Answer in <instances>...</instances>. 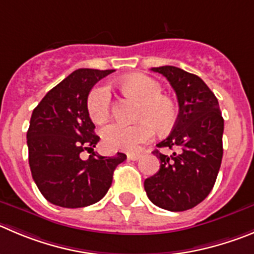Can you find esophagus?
<instances>
[{"mask_svg":"<svg viewBox=\"0 0 254 254\" xmlns=\"http://www.w3.org/2000/svg\"><path fill=\"white\" fill-rule=\"evenodd\" d=\"M140 158H141L140 154H127V159L132 160V162H135V160H139Z\"/></svg>","mask_w":254,"mask_h":254,"instance_id":"34e87169","label":"esophagus"}]
</instances>
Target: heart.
Here are the masks:
<instances>
[{
    "instance_id": "obj_1",
    "label": "heart",
    "mask_w": 254,
    "mask_h": 254,
    "mask_svg": "<svg viewBox=\"0 0 254 254\" xmlns=\"http://www.w3.org/2000/svg\"><path fill=\"white\" fill-rule=\"evenodd\" d=\"M127 94L135 95L141 100L136 124L114 122L101 129L103 143L108 150H124L132 153L144 143L153 139L155 127L159 131L172 129L178 119L174 101L162 94L159 82L143 73H134L119 81ZM87 114L92 122L103 123L108 119L111 109L110 91L104 85H96L87 95Z\"/></svg>"
}]
</instances>
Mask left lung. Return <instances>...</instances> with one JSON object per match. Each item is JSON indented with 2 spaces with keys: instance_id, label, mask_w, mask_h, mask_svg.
Here are the masks:
<instances>
[{
  "instance_id": "obj_1",
  "label": "left lung",
  "mask_w": 254,
  "mask_h": 254,
  "mask_svg": "<svg viewBox=\"0 0 254 254\" xmlns=\"http://www.w3.org/2000/svg\"><path fill=\"white\" fill-rule=\"evenodd\" d=\"M151 70L167 77L179 104L172 132L156 146L177 148L178 153L153 151L160 169L145 179L144 188L155 205L183 212L203 202L213 189L223 156L224 120L215 95L200 77L175 66Z\"/></svg>"
}]
</instances>
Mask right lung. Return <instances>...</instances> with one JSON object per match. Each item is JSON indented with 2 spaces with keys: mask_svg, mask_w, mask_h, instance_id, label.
<instances>
[{
  "mask_svg": "<svg viewBox=\"0 0 254 254\" xmlns=\"http://www.w3.org/2000/svg\"><path fill=\"white\" fill-rule=\"evenodd\" d=\"M114 70L79 68L52 87L34 109L27 130L28 164L42 195L52 204L82 208L99 202L113 183L114 170L127 159L92 153L100 140L86 109L92 86Z\"/></svg>",
  "mask_w": 254,
  "mask_h": 254,
  "instance_id": "obj_1",
  "label": "right lung"
}]
</instances>
